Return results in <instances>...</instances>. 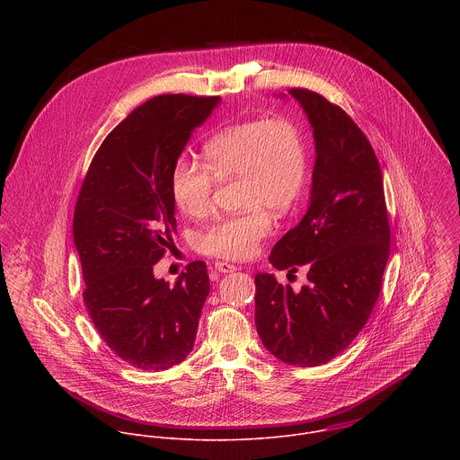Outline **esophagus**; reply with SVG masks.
<instances>
[{"instance_id":"34e87169","label":"esophagus","mask_w":460,"mask_h":460,"mask_svg":"<svg viewBox=\"0 0 460 460\" xmlns=\"http://www.w3.org/2000/svg\"><path fill=\"white\" fill-rule=\"evenodd\" d=\"M235 269H237V267H235L234 263L221 262V261L214 263V270L223 272V274H225V272H232V270H235Z\"/></svg>"}]
</instances>
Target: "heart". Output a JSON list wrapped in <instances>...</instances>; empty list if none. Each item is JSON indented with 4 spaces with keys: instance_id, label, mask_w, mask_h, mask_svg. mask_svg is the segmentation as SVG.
<instances>
[{
    "instance_id": "b5f03b06",
    "label": "heart",
    "mask_w": 460,
    "mask_h": 460,
    "mask_svg": "<svg viewBox=\"0 0 460 460\" xmlns=\"http://www.w3.org/2000/svg\"><path fill=\"white\" fill-rule=\"evenodd\" d=\"M205 164L179 157L170 173L175 205L190 217H205L216 190L243 181V214L223 216L197 235L198 252L226 261L252 257L270 234V212L287 214L301 197L308 155L299 126L287 117L239 122L212 134L203 145Z\"/></svg>"
}]
</instances>
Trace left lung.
I'll use <instances>...</instances> for the list:
<instances>
[{
	"label": "left lung",
	"instance_id": "left-lung-1",
	"mask_svg": "<svg viewBox=\"0 0 460 460\" xmlns=\"http://www.w3.org/2000/svg\"><path fill=\"white\" fill-rule=\"evenodd\" d=\"M314 128L317 159L310 207L270 250L288 274L308 269L294 292L269 272L255 276V326L265 349L287 365L317 367L343 352L377 303L390 257L383 173L368 137L336 104L290 88Z\"/></svg>",
	"mask_w": 460,
	"mask_h": 460
}]
</instances>
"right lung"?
<instances>
[{
    "mask_svg": "<svg viewBox=\"0 0 460 460\" xmlns=\"http://www.w3.org/2000/svg\"><path fill=\"white\" fill-rule=\"evenodd\" d=\"M216 95L148 99L95 152L74 207L84 308L106 345L139 370H166L193 350L208 296L207 265L188 263L175 287L154 265L177 232L173 163Z\"/></svg>",
    "mask_w": 460,
    "mask_h": 460,
    "instance_id": "right-lung-1",
    "label": "right lung"
}]
</instances>
